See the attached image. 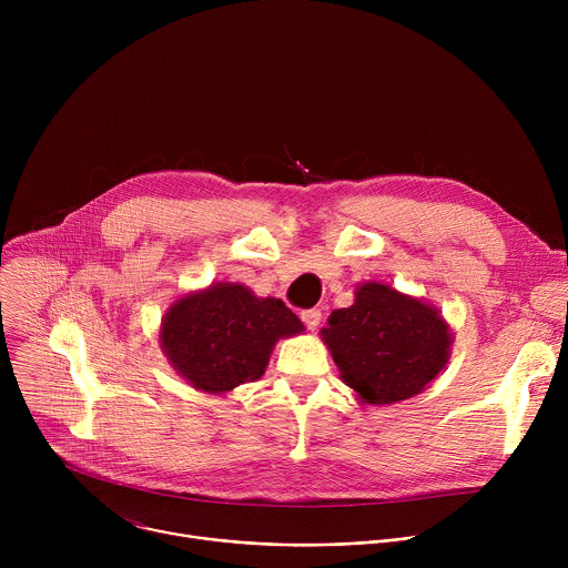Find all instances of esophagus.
Segmentation results:
<instances>
[{
    "mask_svg": "<svg viewBox=\"0 0 568 568\" xmlns=\"http://www.w3.org/2000/svg\"><path fill=\"white\" fill-rule=\"evenodd\" d=\"M301 318H303V323H305V326H307L310 331H316V326L321 323V310H318V307L303 310V312H301Z\"/></svg>",
    "mask_w": 568,
    "mask_h": 568,
    "instance_id": "obj_1",
    "label": "esophagus"
}]
</instances>
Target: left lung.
Here are the masks:
<instances>
[{"label": "left lung", "instance_id": "obj_1", "mask_svg": "<svg viewBox=\"0 0 568 568\" xmlns=\"http://www.w3.org/2000/svg\"><path fill=\"white\" fill-rule=\"evenodd\" d=\"M344 382L368 404L420 393L447 364L452 335L443 316L388 285L366 283L351 307L321 331Z\"/></svg>", "mask_w": 568, "mask_h": 568}]
</instances>
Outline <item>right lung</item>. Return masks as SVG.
Segmentation results:
<instances>
[{"label":"right lung","mask_w":568,"mask_h":568,"mask_svg":"<svg viewBox=\"0 0 568 568\" xmlns=\"http://www.w3.org/2000/svg\"><path fill=\"white\" fill-rule=\"evenodd\" d=\"M301 331L303 323L281 298H258L245 285L217 283L169 310L161 348L191 386L226 393L258 379L278 337Z\"/></svg>","instance_id":"1"}]
</instances>
